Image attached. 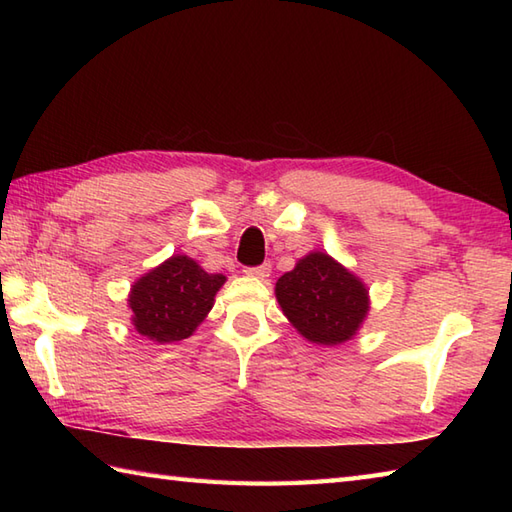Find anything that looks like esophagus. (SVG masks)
Here are the masks:
<instances>
[{"label":"esophagus","instance_id":"34e87169","mask_svg":"<svg viewBox=\"0 0 512 512\" xmlns=\"http://www.w3.org/2000/svg\"><path fill=\"white\" fill-rule=\"evenodd\" d=\"M244 273L248 277H257V279H266L270 275V264H262V266H250L246 268Z\"/></svg>","mask_w":512,"mask_h":512}]
</instances>
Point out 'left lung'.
I'll return each instance as SVG.
<instances>
[{"instance_id":"1","label":"left lung","mask_w":512,"mask_h":512,"mask_svg":"<svg viewBox=\"0 0 512 512\" xmlns=\"http://www.w3.org/2000/svg\"><path fill=\"white\" fill-rule=\"evenodd\" d=\"M275 295L292 325L321 345L352 339L369 308L365 286L325 253L299 259L279 277Z\"/></svg>"}]
</instances>
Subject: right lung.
I'll use <instances>...</instances> for the list:
<instances>
[{"instance_id": "add662e5", "label": "right lung", "mask_w": 512, "mask_h": 512, "mask_svg": "<svg viewBox=\"0 0 512 512\" xmlns=\"http://www.w3.org/2000/svg\"><path fill=\"white\" fill-rule=\"evenodd\" d=\"M224 281V275H209L187 255L167 259L132 288L129 308L136 330L158 343L187 339L213 308Z\"/></svg>"}]
</instances>
